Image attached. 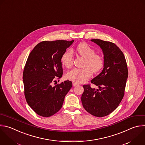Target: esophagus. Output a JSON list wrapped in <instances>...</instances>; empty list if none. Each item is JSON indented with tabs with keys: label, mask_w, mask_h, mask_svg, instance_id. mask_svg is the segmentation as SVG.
Here are the masks:
<instances>
[{
	"label": "esophagus",
	"mask_w": 145,
	"mask_h": 145,
	"mask_svg": "<svg viewBox=\"0 0 145 145\" xmlns=\"http://www.w3.org/2000/svg\"><path fill=\"white\" fill-rule=\"evenodd\" d=\"M73 86H77V85H78V84H77V83H76V82H73Z\"/></svg>",
	"instance_id": "1"
}]
</instances>
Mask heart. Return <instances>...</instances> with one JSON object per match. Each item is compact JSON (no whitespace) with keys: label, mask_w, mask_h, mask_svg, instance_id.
<instances>
[{"label":"heart","mask_w":145,"mask_h":145,"mask_svg":"<svg viewBox=\"0 0 145 145\" xmlns=\"http://www.w3.org/2000/svg\"><path fill=\"white\" fill-rule=\"evenodd\" d=\"M77 54L85 59L84 67L82 69L74 68L67 74V78L76 83H82L89 78L92 71L100 72L104 66V59L101 56L95 54V50L86 42H81L76 48ZM61 63L67 68H70L73 63V54L71 50L66 51L61 57Z\"/></svg>","instance_id":"b5f03b06"}]
</instances>
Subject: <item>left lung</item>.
<instances>
[{
    "label": "left lung",
    "instance_id": "8db88e82",
    "mask_svg": "<svg viewBox=\"0 0 145 145\" xmlns=\"http://www.w3.org/2000/svg\"><path fill=\"white\" fill-rule=\"evenodd\" d=\"M104 54V68L91 80L98 89L84 85L81 102L90 114L102 117L113 112L122 101L125 92L128 70L123 52L114 43L100 39H91Z\"/></svg>",
    "mask_w": 145,
    "mask_h": 145
}]
</instances>
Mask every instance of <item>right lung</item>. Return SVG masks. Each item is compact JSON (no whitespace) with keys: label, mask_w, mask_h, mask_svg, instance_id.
Returning a JSON list of instances; mask_svg holds the SVG:
<instances>
[{"label":"right lung","mask_w":145,"mask_h":145,"mask_svg":"<svg viewBox=\"0 0 145 145\" xmlns=\"http://www.w3.org/2000/svg\"><path fill=\"white\" fill-rule=\"evenodd\" d=\"M74 40L44 41L30 53L23 72L25 97L38 115L48 117L62 108L66 94L72 86L67 80L52 86L63 75L61 57Z\"/></svg>","instance_id":"1"}]
</instances>
